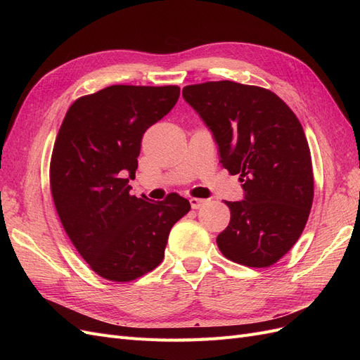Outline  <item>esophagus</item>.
Listing matches in <instances>:
<instances>
[{"instance_id":"34e87169","label":"esophagus","mask_w":360,"mask_h":360,"mask_svg":"<svg viewBox=\"0 0 360 360\" xmlns=\"http://www.w3.org/2000/svg\"><path fill=\"white\" fill-rule=\"evenodd\" d=\"M189 202H191V207H192V209H195V210H197V209H201V207L205 204V201H204V200H200V198H191V200H189Z\"/></svg>"}]
</instances>
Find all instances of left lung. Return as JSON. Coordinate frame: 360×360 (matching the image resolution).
Listing matches in <instances>:
<instances>
[{"label":"left lung","mask_w":360,"mask_h":360,"mask_svg":"<svg viewBox=\"0 0 360 360\" xmlns=\"http://www.w3.org/2000/svg\"><path fill=\"white\" fill-rule=\"evenodd\" d=\"M183 97L210 129L222 167L243 183L245 198L225 201L231 219L217 248L248 267L275 264L299 240L314 198L311 151L296 114L270 90L233 81L188 85Z\"/></svg>","instance_id":"obj_1"}]
</instances>
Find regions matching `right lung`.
Instances as JSON below:
<instances>
[{"label":"right lung","mask_w":360,"mask_h":360,"mask_svg":"<svg viewBox=\"0 0 360 360\" xmlns=\"http://www.w3.org/2000/svg\"><path fill=\"white\" fill-rule=\"evenodd\" d=\"M179 96L177 85L106 86L75 101L58 130L49 169L53 204L76 250L108 281L156 269L172 225L191 210L177 193L156 202L129 193L143 135Z\"/></svg>","instance_id":"obj_1"}]
</instances>
